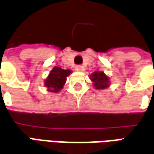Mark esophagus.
Returning <instances> with one entry per match:
<instances>
[{
	"mask_svg": "<svg viewBox=\"0 0 154 154\" xmlns=\"http://www.w3.org/2000/svg\"><path fill=\"white\" fill-rule=\"evenodd\" d=\"M75 70L76 71H83L85 70V68L83 66H81V65H77V66H75Z\"/></svg>",
	"mask_w": 154,
	"mask_h": 154,
	"instance_id": "obj_1",
	"label": "esophagus"
}]
</instances>
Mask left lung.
Masks as SVG:
<instances>
[{"instance_id":"1","label":"left lung","mask_w":154,"mask_h":154,"mask_svg":"<svg viewBox=\"0 0 154 154\" xmlns=\"http://www.w3.org/2000/svg\"><path fill=\"white\" fill-rule=\"evenodd\" d=\"M91 79L95 88L97 90L106 89L109 86V78L103 72L95 71L91 75Z\"/></svg>"}]
</instances>
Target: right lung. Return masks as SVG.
Segmentation results:
<instances>
[{
	"mask_svg": "<svg viewBox=\"0 0 154 154\" xmlns=\"http://www.w3.org/2000/svg\"><path fill=\"white\" fill-rule=\"evenodd\" d=\"M71 73L72 72L69 69H63L59 67L55 66L51 70L44 83L48 88V91L55 93L61 91L66 82V77Z\"/></svg>",
	"mask_w": 154,
	"mask_h": 154,
	"instance_id": "add662e5",
	"label": "right lung"
}]
</instances>
